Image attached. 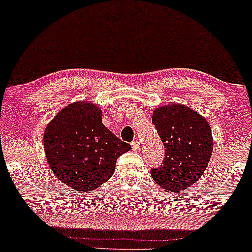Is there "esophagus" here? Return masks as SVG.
<instances>
[{"instance_id":"34e87169","label":"esophagus","mask_w":252,"mask_h":252,"mask_svg":"<svg viewBox=\"0 0 252 252\" xmlns=\"http://www.w3.org/2000/svg\"><path fill=\"white\" fill-rule=\"evenodd\" d=\"M132 148H133V150H139L140 149V142H139V141H137V140L133 141Z\"/></svg>"}]
</instances>
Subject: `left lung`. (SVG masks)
Wrapping results in <instances>:
<instances>
[{"mask_svg": "<svg viewBox=\"0 0 252 252\" xmlns=\"http://www.w3.org/2000/svg\"><path fill=\"white\" fill-rule=\"evenodd\" d=\"M153 124L165 147L159 167L151 168L154 181L168 192L192 186L208 167L213 149L211 127L204 117L184 104L160 105Z\"/></svg>", "mask_w": 252, "mask_h": 252, "instance_id": "8db88e82", "label": "left lung"}]
</instances>
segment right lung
Returning <instances> with one entry per match:
<instances>
[{
    "label": "right lung",
    "instance_id": "add662e5",
    "mask_svg": "<svg viewBox=\"0 0 252 252\" xmlns=\"http://www.w3.org/2000/svg\"><path fill=\"white\" fill-rule=\"evenodd\" d=\"M43 148L49 167L62 184L77 192L93 191L112 177L116 160L130 150L102 123L92 102H74L48 124Z\"/></svg>",
    "mask_w": 252,
    "mask_h": 252
}]
</instances>
